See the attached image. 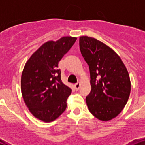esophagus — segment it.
Segmentation results:
<instances>
[{
	"label": "esophagus",
	"instance_id": "obj_1",
	"mask_svg": "<svg viewBox=\"0 0 145 145\" xmlns=\"http://www.w3.org/2000/svg\"><path fill=\"white\" fill-rule=\"evenodd\" d=\"M80 86V82L76 83V84H75V85H74V88H75V89H76V91H78V90L79 89Z\"/></svg>",
	"mask_w": 145,
	"mask_h": 145
}]
</instances>
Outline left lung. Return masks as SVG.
Segmentation results:
<instances>
[{
  "label": "left lung",
  "instance_id": "8db88e82",
  "mask_svg": "<svg viewBox=\"0 0 145 145\" xmlns=\"http://www.w3.org/2000/svg\"><path fill=\"white\" fill-rule=\"evenodd\" d=\"M80 48L91 74V90L86 97L88 108L99 120L108 121L120 114L129 99L127 69L112 48L95 38L81 36Z\"/></svg>",
  "mask_w": 145,
  "mask_h": 145
}]
</instances>
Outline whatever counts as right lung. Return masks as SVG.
<instances>
[{
    "label": "right lung",
    "mask_w": 145,
    "mask_h": 145,
    "mask_svg": "<svg viewBox=\"0 0 145 145\" xmlns=\"http://www.w3.org/2000/svg\"><path fill=\"white\" fill-rule=\"evenodd\" d=\"M76 37L48 41L26 61L21 76V92L29 111L45 123L56 120L67 108L71 89L62 82L59 62L76 42Z\"/></svg>",
    "instance_id": "obj_1"
}]
</instances>
